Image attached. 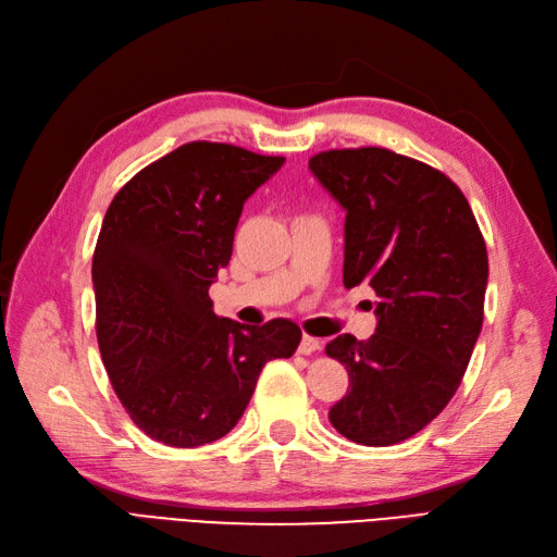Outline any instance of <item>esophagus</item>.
Returning a JSON list of instances; mask_svg holds the SVG:
<instances>
[{
    "instance_id": "esophagus-1",
    "label": "esophagus",
    "mask_w": 557,
    "mask_h": 557,
    "mask_svg": "<svg viewBox=\"0 0 557 557\" xmlns=\"http://www.w3.org/2000/svg\"><path fill=\"white\" fill-rule=\"evenodd\" d=\"M320 348H323V342L315 339V336H309V334L301 336V342H299V352H301V356H311V352H315Z\"/></svg>"
}]
</instances>
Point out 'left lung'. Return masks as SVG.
<instances>
[{"label": "left lung", "instance_id": "left-lung-1", "mask_svg": "<svg viewBox=\"0 0 557 557\" xmlns=\"http://www.w3.org/2000/svg\"><path fill=\"white\" fill-rule=\"evenodd\" d=\"M346 211L344 285L374 288L376 332L325 346L350 387L330 423L362 446L423 430L458 391L483 325L487 252L462 190L430 164L387 148L325 150L309 160Z\"/></svg>", "mask_w": 557, "mask_h": 557}]
</instances>
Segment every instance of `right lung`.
<instances>
[{
	"label": "right lung",
	"mask_w": 557,
	"mask_h": 557,
	"mask_svg": "<svg viewBox=\"0 0 557 557\" xmlns=\"http://www.w3.org/2000/svg\"><path fill=\"white\" fill-rule=\"evenodd\" d=\"M285 158L193 141L127 181L92 256L99 352L117 399L150 440L205 446L239 423L262 367L290 358L288 318H218L211 283L232 258L244 201Z\"/></svg>",
	"instance_id": "right-lung-1"
}]
</instances>
